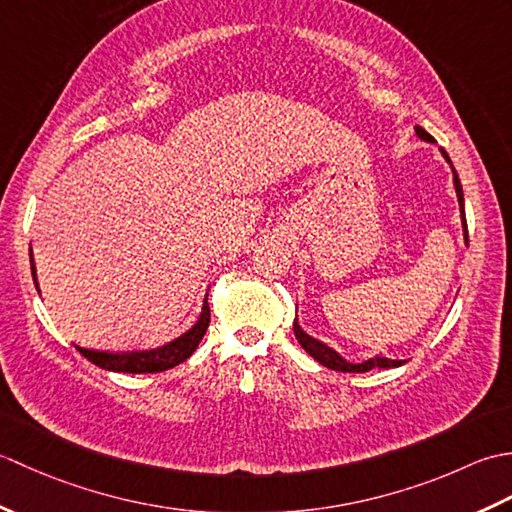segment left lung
Segmentation results:
<instances>
[{
    "mask_svg": "<svg viewBox=\"0 0 512 512\" xmlns=\"http://www.w3.org/2000/svg\"><path fill=\"white\" fill-rule=\"evenodd\" d=\"M416 136L420 138V140H424V143H436V140H433V136L429 134V132H424V129L420 127V125H416ZM440 154L444 156V160L449 162V167H451V171H453V187H455V195H458V204H460V220H462V231H464V242L469 244V231H466V213H464V193H462V184H460V178H458V171L453 169V165H451V158H449V154L444 149H440ZM292 330H295V336H297V341H299V345L303 347V350H306L314 361L317 363H321L323 367H328V369H334V372H347V374H363V372H369V369H374V367H380V369H389V367H400V365H405V361H391V358H387V356H376V358H369V361H363V363H350V361H345V358L336 352V350H332L330 345H325L323 341H319V339H314V336H310L308 332H303V328L299 325V321L295 319V323H292Z\"/></svg>",
    "mask_w": 512,
    "mask_h": 512,
    "instance_id": "left-lung-1",
    "label": "left lung"
}]
</instances>
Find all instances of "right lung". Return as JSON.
I'll use <instances>...</instances> for the list:
<instances>
[{
  "instance_id": "right-lung-1",
  "label": "right lung",
  "mask_w": 512,
  "mask_h": 512,
  "mask_svg": "<svg viewBox=\"0 0 512 512\" xmlns=\"http://www.w3.org/2000/svg\"><path fill=\"white\" fill-rule=\"evenodd\" d=\"M30 268H32V279H35V286L39 290L37 284V268L35 262H32L30 255ZM209 297V295H206ZM204 297L202 303V312L198 321H195L191 328L180 334L178 339H173L171 343L156 347V350H147V352H99V350H85V347L76 345L85 358L90 363H94L96 367L107 369V372H121V374H156V372H165V369L176 367L180 363L187 361V358L195 352V347L200 345L202 336L209 328L211 321V312H209V299Z\"/></svg>"
}]
</instances>
